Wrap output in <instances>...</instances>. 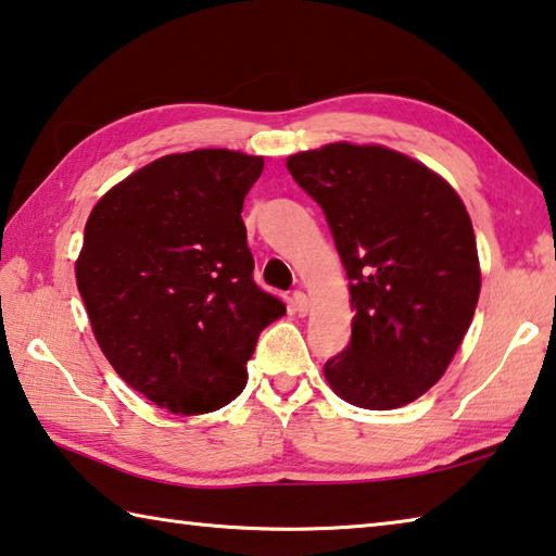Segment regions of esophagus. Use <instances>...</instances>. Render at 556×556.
I'll use <instances>...</instances> for the list:
<instances>
[{
  "mask_svg": "<svg viewBox=\"0 0 556 556\" xmlns=\"http://www.w3.org/2000/svg\"><path fill=\"white\" fill-rule=\"evenodd\" d=\"M291 306H294L296 316H306L308 308H311V301H308L304 291H294V296H291Z\"/></svg>",
  "mask_w": 556,
  "mask_h": 556,
  "instance_id": "34e87169",
  "label": "esophagus"
}]
</instances>
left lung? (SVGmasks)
<instances>
[{
	"mask_svg": "<svg viewBox=\"0 0 556 556\" xmlns=\"http://www.w3.org/2000/svg\"><path fill=\"white\" fill-rule=\"evenodd\" d=\"M326 214L350 279V345L326 379L352 406L391 410L445 375L481 291L471 218L445 179L381 146L330 143L287 160Z\"/></svg>",
	"mask_w": 556,
	"mask_h": 556,
	"instance_id": "8db88e82",
	"label": "left lung"
}]
</instances>
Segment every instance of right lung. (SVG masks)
<instances>
[{
    "label": "right lung",
    "mask_w": 556,
    "mask_h": 556,
    "mask_svg": "<svg viewBox=\"0 0 556 556\" xmlns=\"http://www.w3.org/2000/svg\"><path fill=\"white\" fill-rule=\"evenodd\" d=\"M265 160L206 148L140 167L97 201L77 289L99 348L160 408H224L248 381L260 332L287 306L252 269L243 201Z\"/></svg>",
    "instance_id": "1"
}]
</instances>
